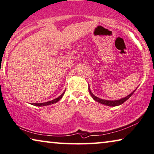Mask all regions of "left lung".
I'll use <instances>...</instances> for the list:
<instances>
[{"label":"left lung","mask_w":154,"mask_h":154,"mask_svg":"<svg viewBox=\"0 0 154 154\" xmlns=\"http://www.w3.org/2000/svg\"><path fill=\"white\" fill-rule=\"evenodd\" d=\"M136 89L137 88H136V90L133 91L131 93L129 94L128 95H127V97L122 98V99L117 100H106L101 99V98L97 97V96H95V95H94V94L91 92V89H90V86H89V85H88V91L91 94V97H93V99L95 101H96L97 102H99V103H100V104H104V105H106V106H119V105L122 104L124 102H126V101H127L128 98H129L134 93V92L136 91Z\"/></svg>","instance_id":"8db88e82"}]
</instances>
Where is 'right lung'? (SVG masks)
Instances as JSON below:
<instances>
[{"instance_id": "right-lung-1", "label": "right lung", "mask_w": 154, "mask_h": 154, "mask_svg": "<svg viewBox=\"0 0 154 154\" xmlns=\"http://www.w3.org/2000/svg\"><path fill=\"white\" fill-rule=\"evenodd\" d=\"M65 91H66V90L63 91V93L61 94L60 96H59L58 97L53 100L49 101V102H43V103H33V104H32L34 105V106H48V105L54 104V103H57V102H59V101L60 100L61 98H62L63 94H64V93H65Z\"/></svg>"}]
</instances>
